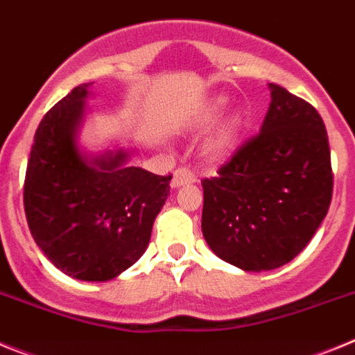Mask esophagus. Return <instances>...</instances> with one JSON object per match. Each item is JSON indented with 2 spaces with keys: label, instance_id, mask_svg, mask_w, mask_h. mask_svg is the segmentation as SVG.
<instances>
[{
  "label": "esophagus",
  "instance_id": "esophagus-1",
  "mask_svg": "<svg viewBox=\"0 0 355 355\" xmlns=\"http://www.w3.org/2000/svg\"><path fill=\"white\" fill-rule=\"evenodd\" d=\"M196 174H193L192 171H188V168H178V171L174 172V175H172V181H171V187L172 188H180L183 187V184H188V183H196Z\"/></svg>",
  "mask_w": 355,
  "mask_h": 355
}]
</instances>
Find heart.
Here are the masks:
<instances>
[{
  "instance_id": "b5f03b06",
  "label": "heart",
  "mask_w": 355,
  "mask_h": 355,
  "mask_svg": "<svg viewBox=\"0 0 355 355\" xmlns=\"http://www.w3.org/2000/svg\"><path fill=\"white\" fill-rule=\"evenodd\" d=\"M225 106H227V99L225 97H216V99H213L209 103L208 110L205 112V115L200 117V126H211L213 122L220 117ZM243 124H245V117L241 114H233L231 117L225 119L220 126L216 128V131L213 133L211 139L208 140V144H206V156L211 162H222V159L227 158L233 153L234 146H236L238 137H240L241 130H243Z\"/></svg>"
}]
</instances>
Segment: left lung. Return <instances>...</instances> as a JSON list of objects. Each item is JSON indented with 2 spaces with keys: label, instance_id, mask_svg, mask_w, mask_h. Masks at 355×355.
Returning <instances> with one entry per match:
<instances>
[{
  "label": "left lung",
  "instance_id": "left-lung-1",
  "mask_svg": "<svg viewBox=\"0 0 355 355\" xmlns=\"http://www.w3.org/2000/svg\"><path fill=\"white\" fill-rule=\"evenodd\" d=\"M259 135L218 175L202 180V234L209 249L245 272L286 265L309 243L332 199L325 124L309 103L270 83Z\"/></svg>",
  "mask_w": 355,
  "mask_h": 355
}]
</instances>
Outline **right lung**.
Here are the masks:
<instances>
[{
	"mask_svg": "<svg viewBox=\"0 0 355 355\" xmlns=\"http://www.w3.org/2000/svg\"><path fill=\"white\" fill-rule=\"evenodd\" d=\"M72 89L44 115L24 180V213L46 258L80 281H110L146 252L172 175L128 165L124 149H80L89 87Z\"/></svg>",
	"mask_w": 355,
	"mask_h": 355,
	"instance_id": "add662e5",
	"label": "right lung"
}]
</instances>
